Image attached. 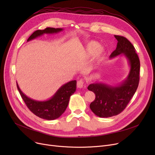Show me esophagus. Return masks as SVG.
Listing matches in <instances>:
<instances>
[{"label":"esophagus","instance_id":"esophagus-1","mask_svg":"<svg viewBox=\"0 0 155 155\" xmlns=\"http://www.w3.org/2000/svg\"><path fill=\"white\" fill-rule=\"evenodd\" d=\"M84 80L83 79H80L79 80L78 82H77V87L79 88H83L84 87Z\"/></svg>","mask_w":155,"mask_h":155}]
</instances>
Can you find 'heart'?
Masks as SVG:
<instances>
[{"label":"heart","instance_id":"heart-1","mask_svg":"<svg viewBox=\"0 0 155 155\" xmlns=\"http://www.w3.org/2000/svg\"><path fill=\"white\" fill-rule=\"evenodd\" d=\"M85 53L88 56L95 54L97 57H99L103 53V48L99 46L97 42L91 41L86 46Z\"/></svg>","mask_w":155,"mask_h":155}]
</instances>
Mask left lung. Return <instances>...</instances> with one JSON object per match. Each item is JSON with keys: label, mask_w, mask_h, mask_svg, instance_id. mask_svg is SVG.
I'll list each match as a JSON object with an SVG mask.
<instances>
[{"label": "left lung", "mask_w": 155, "mask_h": 155, "mask_svg": "<svg viewBox=\"0 0 155 155\" xmlns=\"http://www.w3.org/2000/svg\"><path fill=\"white\" fill-rule=\"evenodd\" d=\"M117 40L116 50L110 58L123 53L130 64V71L126 80L120 85L113 87L102 83L90 84L88 90L95 95L90 108L100 117H109L123 112L135 94L140 82V61L134 46L124 36L114 35Z\"/></svg>", "instance_id": "1"}]
</instances>
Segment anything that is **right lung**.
Instances as JSON below:
<instances>
[{
	"label": "right lung",
	"mask_w": 155,
	"mask_h": 155,
	"mask_svg": "<svg viewBox=\"0 0 155 155\" xmlns=\"http://www.w3.org/2000/svg\"><path fill=\"white\" fill-rule=\"evenodd\" d=\"M63 30L61 28H46L43 30H37L28 39V41L43 34L57 33ZM77 81L73 80L61 86L50 99L46 101H36L24 95L18 84L17 87L22 99L28 109L38 117L46 120H54L60 117L66 110L70 96L76 91Z\"/></svg>",
	"instance_id": "right-lung-1"
}]
</instances>
